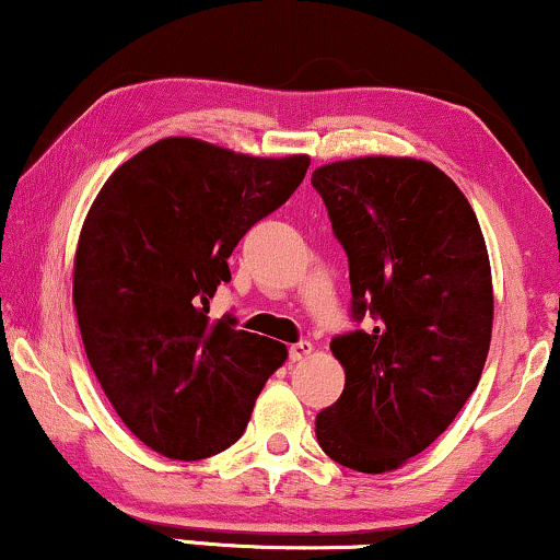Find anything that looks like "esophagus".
Returning <instances> with one entry per match:
<instances>
[{
    "mask_svg": "<svg viewBox=\"0 0 560 560\" xmlns=\"http://www.w3.org/2000/svg\"><path fill=\"white\" fill-rule=\"evenodd\" d=\"M311 351H313L311 341H298L290 347V359H293V362H303L305 357H311Z\"/></svg>",
    "mask_w": 560,
    "mask_h": 560,
    "instance_id": "34e87169",
    "label": "esophagus"
}]
</instances>
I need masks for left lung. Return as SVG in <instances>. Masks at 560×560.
I'll list each match as a JSON object with an SVG mask.
<instances>
[{"mask_svg":"<svg viewBox=\"0 0 560 560\" xmlns=\"http://www.w3.org/2000/svg\"><path fill=\"white\" fill-rule=\"evenodd\" d=\"M311 183L347 249L351 313L374 318L331 341L347 382L316 439L336 464L385 474L431 446L479 385L494 320L485 234L428 160H336Z\"/></svg>","mask_w":560,"mask_h":560,"instance_id":"obj_1","label":"left lung"}]
</instances>
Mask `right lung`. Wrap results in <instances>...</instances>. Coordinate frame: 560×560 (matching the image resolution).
Listing matches in <instances>:
<instances>
[{"instance_id":"right-lung-1","label":"right lung","mask_w":560,"mask_h":560,"mask_svg":"<svg viewBox=\"0 0 560 560\" xmlns=\"http://www.w3.org/2000/svg\"><path fill=\"white\" fill-rule=\"evenodd\" d=\"M308 155L252 158L165 137L109 175L83 219L73 308L104 395L129 431L178 462L242 439L285 343L209 316L226 259L280 209Z\"/></svg>"}]
</instances>
